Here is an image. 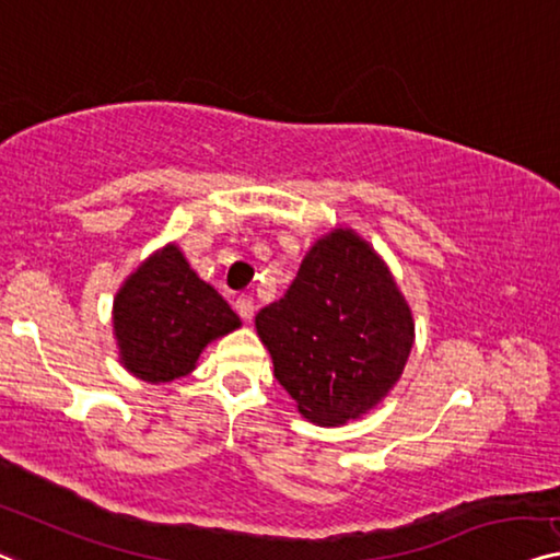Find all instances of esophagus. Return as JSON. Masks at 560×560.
<instances>
[{"instance_id":"obj_1","label":"esophagus","mask_w":560,"mask_h":560,"mask_svg":"<svg viewBox=\"0 0 560 560\" xmlns=\"http://www.w3.org/2000/svg\"><path fill=\"white\" fill-rule=\"evenodd\" d=\"M233 306H236V312H238L241 319L252 322V316H254V302H252V296H246V294L236 296V302H233Z\"/></svg>"}]
</instances>
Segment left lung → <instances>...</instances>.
Here are the masks:
<instances>
[{
	"label": "left lung",
	"mask_w": 560,
	"mask_h": 560,
	"mask_svg": "<svg viewBox=\"0 0 560 560\" xmlns=\"http://www.w3.org/2000/svg\"><path fill=\"white\" fill-rule=\"evenodd\" d=\"M256 331L299 412L345 424L399 380L415 327L387 266L339 229L312 246L287 294L256 314Z\"/></svg>",
	"instance_id": "1"
}]
</instances>
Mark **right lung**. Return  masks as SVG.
I'll list each match as a JSON object with an SVG mask.
<instances>
[{
  "label": "right lung",
  "instance_id": "right-lung-1",
  "mask_svg": "<svg viewBox=\"0 0 560 560\" xmlns=\"http://www.w3.org/2000/svg\"><path fill=\"white\" fill-rule=\"evenodd\" d=\"M236 327V312L175 246L148 258L115 299L122 364L145 382L186 377L200 349Z\"/></svg>",
  "mask_w": 560,
  "mask_h": 560
}]
</instances>
